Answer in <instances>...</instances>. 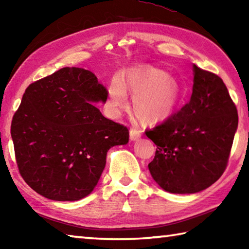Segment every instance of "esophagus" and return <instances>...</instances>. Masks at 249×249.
<instances>
[{
    "label": "esophagus",
    "mask_w": 249,
    "mask_h": 249,
    "mask_svg": "<svg viewBox=\"0 0 249 249\" xmlns=\"http://www.w3.org/2000/svg\"><path fill=\"white\" fill-rule=\"evenodd\" d=\"M142 136V132L136 128H130L129 129V138L130 141H136Z\"/></svg>",
    "instance_id": "34e87169"
}]
</instances>
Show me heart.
<instances>
[{
	"mask_svg": "<svg viewBox=\"0 0 249 249\" xmlns=\"http://www.w3.org/2000/svg\"><path fill=\"white\" fill-rule=\"evenodd\" d=\"M127 91L133 96V111L142 123L156 124L171 116L182 100L177 80L166 71L144 67L128 71L124 78L114 77L107 88V109L120 116L127 107Z\"/></svg>",
	"mask_w": 249,
	"mask_h": 249,
	"instance_id": "obj_1",
	"label": "heart"
}]
</instances>
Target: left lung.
<instances>
[{
    "instance_id": "obj_1",
    "label": "left lung",
    "mask_w": 249,
    "mask_h": 249,
    "mask_svg": "<svg viewBox=\"0 0 249 249\" xmlns=\"http://www.w3.org/2000/svg\"><path fill=\"white\" fill-rule=\"evenodd\" d=\"M189 102L163 123L146 130L157 146L148 168L160 188L196 193L225 171L238 125L237 108L223 80L193 65Z\"/></svg>"
}]
</instances>
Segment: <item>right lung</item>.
<instances>
[{
  "mask_svg": "<svg viewBox=\"0 0 249 249\" xmlns=\"http://www.w3.org/2000/svg\"><path fill=\"white\" fill-rule=\"evenodd\" d=\"M107 99L98 78L75 67L27 87L11 135L19 174L34 191L54 201H77L93 191L107 150L129 138L126 126L94 105Z\"/></svg>",
  "mask_w": 249,
  "mask_h": 249,
  "instance_id": "1",
  "label": "right lung"
}]
</instances>
